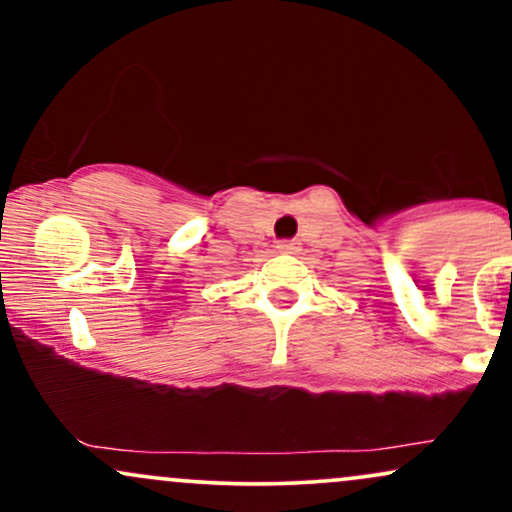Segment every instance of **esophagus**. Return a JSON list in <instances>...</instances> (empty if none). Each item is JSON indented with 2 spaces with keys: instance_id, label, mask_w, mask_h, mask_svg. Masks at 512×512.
<instances>
[{
  "instance_id": "1",
  "label": "esophagus",
  "mask_w": 512,
  "mask_h": 512,
  "mask_svg": "<svg viewBox=\"0 0 512 512\" xmlns=\"http://www.w3.org/2000/svg\"><path fill=\"white\" fill-rule=\"evenodd\" d=\"M276 250H279L281 255H296L301 248H298L296 240H279V243H276Z\"/></svg>"
}]
</instances>
